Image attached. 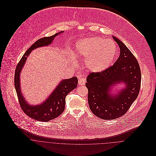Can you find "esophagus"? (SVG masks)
Segmentation results:
<instances>
[{
	"instance_id": "34e87169",
	"label": "esophagus",
	"mask_w": 156,
	"mask_h": 156,
	"mask_svg": "<svg viewBox=\"0 0 156 156\" xmlns=\"http://www.w3.org/2000/svg\"><path fill=\"white\" fill-rule=\"evenodd\" d=\"M86 83V79L85 77H81L79 79V84L80 85H83Z\"/></svg>"
}]
</instances>
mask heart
I'll return each instance as SVG.
<instances>
[{
  "label": "heart",
  "mask_w": 156,
  "mask_h": 156,
  "mask_svg": "<svg viewBox=\"0 0 156 156\" xmlns=\"http://www.w3.org/2000/svg\"><path fill=\"white\" fill-rule=\"evenodd\" d=\"M76 53L86 59L88 68L94 72H100L111 64L116 53L115 43L111 40L101 38H85L77 42Z\"/></svg>",
  "instance_id": "b5f03b06"
}]
</instances>
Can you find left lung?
Segmentation results:
<instances>
[{"label": "left lung", "mask_w": 156, "mask_h": 156, "mask_svg": "<svg viewBox=\"0 0 156 156\" xmlns=\"http://www.w3.org/2000/svg\"><path fill=\"white\" fill-rule=\"evenodd\" d=\"M113 38L120 48L118 59L113 66L101 71L90 73L85 84L90 109L95 116L106 120L125 115L137 98L141 83L137 60L119 39ZM121 82L125 84V88L118 94L112 95L111 88Z\"/></svg>", "instance_id": "1"}]
</instances>
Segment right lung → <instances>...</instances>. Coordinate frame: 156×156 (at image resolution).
I'll return each instance as SVG.
<instances>
[{
  "mask_svg": "<svg viewBox=\"0 0 156 156\" xmlns=\"http://www.w3.org/2000/svg\"><path fill=\"white\" fill-rule=\"evenodd\" d=\"M62 32H64V31L55 34L50 37H44L38 40L25 52L16 68L14 85L20 105L25 114L37 121L47 122L61 115L65 109L66 97L67 94L73 89L76 88L77 86L78 80L76 77L63 80L45 101L42 104L37 106H30L29 104L27 103L21 92L20 74L26 62L27 57L32 50L35 48L50 44L54 40V38L59 34Z\"/></svg>",
  "mask_w": 156,
  "mask_h": 156,
  "instance_id": "add662e5",
  "label": "right lung"
}]
</instances>
